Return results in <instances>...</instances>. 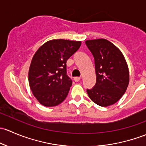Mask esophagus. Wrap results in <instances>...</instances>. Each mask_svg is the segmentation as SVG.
<instances>
[{"label":"esophagus","mask_w":146,"mask_h":146,"mask_svg":"<svg viewBox=\"0 0 146 146\" xmlns=\"http://www.w3.org/2000/svg\"><path fill=\"white\" fill-rule=\"evenodd\" d=\"M74 80L75 81V82H79V81L81 80V77H79V76H76V77H74Z\"/></svg>","instance_id":"obj_1"}]
</instances>
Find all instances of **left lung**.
Segmentation results:
<instances>
[{
  "instance_id": "1",
  "label": "left lung",
  "mask_w": 146,
  "mask_h": 146,
  "mask_svg": "<svg viewBox=\"0 0 146 146\" xmlns=\"http://www.w3.org/2000/svg\"><path fill=\"white\" fill-rule=\"evenodd\" d=\"M95 60L96 83L87 94L94 103L102 107L115 104L126 92L129 82L127 63L119 49L109 40H86Z\"/></svg>"
}]
</instances>
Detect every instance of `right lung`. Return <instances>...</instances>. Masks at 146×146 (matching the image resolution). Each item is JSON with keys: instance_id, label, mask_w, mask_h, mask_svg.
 <instances>
[{"instance_id": "add662e5", "label": "right lung", "mask_w": 146, "mask_h": 146, "mask_svg": "<svg viewBox=\"0 0 146 146\" xmlns=\"http://www.w3.org/2000/svg\"><path fill=\"white\" fill-rule=\"evenodd\" d=\"M81 44L76 40H50L35 52L29 70V84L43 106H58L68 95L72 82L67 75L66 62Z\"/></svg>"}]
</instances>
